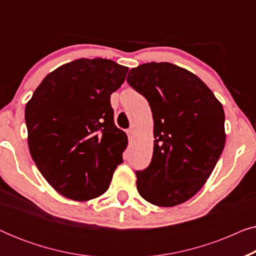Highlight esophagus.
Listing matches in <instances>:
<instances>
[{
	"mask_svg": "<svg viewBox=\"0 0 256 256\" xmlns=\"http://www.w3.org/2000/svg\"><path fill=\"white\" fill-rule=\"evenodd\" d=\"M127 135L129 138H132V135H134V128H129L127 130Z\"/></svg>",
	"mask_w": 256,
	"mask_h": 256,
	"instance_id": "obj_1",
	"label": "esophagus"
}]
</instances>
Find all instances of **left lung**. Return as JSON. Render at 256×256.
<instances>
[{
  "mask_svg": "<svg viewBox=\"0 0 256 256\" xmlns=\"http://www.w3.org/2000/svg\"><path fill=\"white\" fill-rule=\"evenodd\" d=\"M127 82L154 118L152 162L135 172L138 194L162 208L182 204L206 183L225 146L222 104L197 76L170 62L132 68Z\"/></svg>",
  "mask_w": 256,
  "mask_h": 256,
  "instance_id": "8db88e82",
  "label": "left lung"
}]
</instances>
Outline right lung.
<instances>
[{
  "instance_id": "right-lung-1",
  "label": "right lung",
  "mask_w": 256,
  "mask_h": 256,
  "mask_svg": "<svg viewBox=\"0 0 256 256\" xmlns=\"http://www.w3.org/2000/svg\"><path fill=\"white\" fill-rule=\"evenodd\" d=\"M127 72L110 59H76L45 76L26 104L31 157L66 198L99 197L124 162L128 138L114 124L110 94Z\"/></svg>"
}]
</instances>
